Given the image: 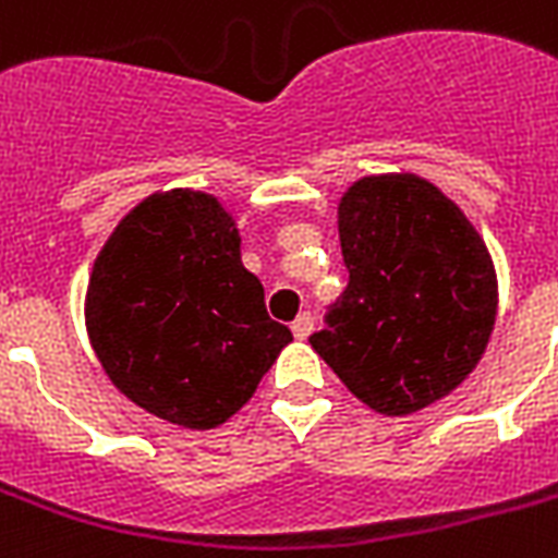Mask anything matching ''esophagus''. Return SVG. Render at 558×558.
Returning a JSON list of instances; mask_svg holds the SVG:
<instances>
[{"label": "esophagus", "instance_id": "esophagus-1", "mask_svg": "<svg viewBox=\"0 0 558 558\" xmlns=\"http://www.w3.org/2000/svg\"><path fill=\"white\" fill-rule=\"evenodd\" d=\"M310 330H313V316H310V313H301V316L292 322V333H295V339H307Z\"/></svg>", "mask_w": 558, "mask_h": 558}]
</instances>
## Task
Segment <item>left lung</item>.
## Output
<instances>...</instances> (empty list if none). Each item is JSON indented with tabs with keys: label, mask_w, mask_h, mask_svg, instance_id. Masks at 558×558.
<instances>
[{
	"label": "left lung",
	"mask_w": 558,
	"mask_h": 558,
	"mask_svg": "<svg viewBox=\"0 0 558 558\" xmlns=\"http://www.w3.org/2000/svg\"><path fill=\"white\" fill-rule=\"evenodd\" d=\"M348 287L310 345L383 415L457 389L486 351L497 280L486 242L418 175H372L339 204Z\"/></svg>",
	"instance_id": "left-lung-1"
}]
</instances>
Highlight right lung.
<instances>
[{"instance_id": "1", "label": "right lung", "mask_w": 558, "mask_h": 558, "mask_svg": "<svg viewBox=\"0 0 558 558\" xmlns=\"http://www.w3.org/2000/svg\"><path fill=\"white\" fill-rule=\"evenodd\" d=\"M87 333L119 392L190 430L228 421L292 342L240 260V233L207 193L137 204L93 266Z\"/></svg>"}]
</instances>
